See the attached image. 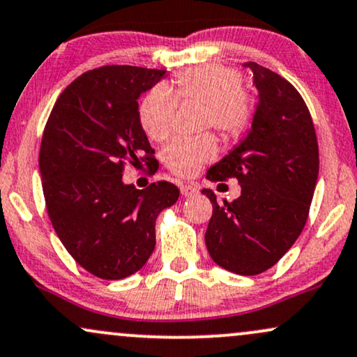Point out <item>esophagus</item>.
<instances>
[{
	"mask_svg": "<svg viewBox=\"0 0 357 357\" xmlns=\"http://www.w3.org/2000/svg\"><path fill=\"white\" fill-rule=\"evenodd\" d=\"M179 190H181V195L184 197H191L197 192V188L195 186V184H181V188H179Z\"/></svg>",
	"mask_w": 357,
	"mask_h": 357,
	"instance_id": "obj_1",
	"label": "esophagus"
}]
</instances>
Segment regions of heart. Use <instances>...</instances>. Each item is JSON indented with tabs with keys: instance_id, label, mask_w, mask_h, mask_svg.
<instances>
[{
	"instance_id": "b5f03b06",
	"label": "heart",
	"mask_w": 357,
	"mask_h": 357,
	"mask_svg": "<svg viewBox=\"0 0 357 357\" xmlns=\"http://www.w3.org/2000/svg\"><path fill=\"white\" fill-rule=\"evenodd\" d=\"M176 101L201 105V126L236 137L251 123L252 98L241 86V75L218 63L197 64L179 73L167 88L158 86L139 102V123L154 141H165L173 130ZM216 156L211 136L173 141L165 149V162L179 176H192Z\"/></svg>"
}]
</instances>
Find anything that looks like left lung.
I'll list each match as a JSON object with an SVG mask.
<instances>
[{"label": "left lung", "instance_id": "left-lung-1", "mask_svg": "<svg viewBox=\"0 0 357 357\" xmlns=\"http://www.w3.org/2000/svg\"><path fill=\"white\" fill-rule=\"evenodd\" d=\"M256 108L248 135L209 167L211 181L236 178L241 196L213 203L204 241L213 261L227 271L255 276L289 251L306 225L319 173V149L311 114L289 81L255 61Z\"/></svg>", "mask_w": 357, "mask_h": 357}]
</instances>
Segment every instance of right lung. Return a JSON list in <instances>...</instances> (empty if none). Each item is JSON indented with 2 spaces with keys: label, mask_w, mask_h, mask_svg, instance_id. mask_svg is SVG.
I'll return each mask as SVG.
<instances>
[{
  "label": "right lung",
  "mask_w": 357,
  "mask_h": 357,
  "mask_svg": "<svg viewBox=\"0 0 357 357\" xmlns=\"http://www.w3.org/2000/svg\"><path fill=\"white\" fill-rule=\"evenodd\" d=\"M165 76L114 64L88 71L59 94L46 123L40 174L50 220L76 263L101 279L143 268L156 244V216L179 197L167 181L146 190L123 181L124 162L136 166L154 153L137 101Z\"/></svg>",
  "instance_id": "add662e5"
}]
</instances>
